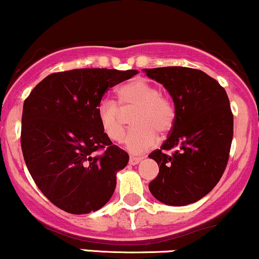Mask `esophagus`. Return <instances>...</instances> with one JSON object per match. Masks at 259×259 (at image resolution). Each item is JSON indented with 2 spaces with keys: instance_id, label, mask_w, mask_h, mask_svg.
<instances>
[{
  "instance_id": "obj_1",
  "label": "esophagus",
  "mask_w": 259,
  "mask_h": 259,
  "mask_svg": "<svg viewBox=\"0 0 259 259\" xmlns=\"http://www.w3.org/2000/svg\"><path fill=\"white\" fill-rule=\"evenodd\" d=\"M142 160H143V158H136V156H131V158H130V164L131 165H137Z\"/></svg>"
}]
</instances>
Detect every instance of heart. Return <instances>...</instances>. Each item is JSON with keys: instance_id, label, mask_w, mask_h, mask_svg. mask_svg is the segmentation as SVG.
<instances>
[{"instance_id": "1", "label": "heart", "mask_w": 259, "mask_h": 259, "mask_svg": "<svg viewBox=\"0 0 259 259\" xmlns=\"http://www.w3.org/2000/svg\"><path fill=\"white\" fill-rule=\"evenodd\" d=\"M132 112L135 128L126 138V148L133 154L143 153L156 143V135L164 137L176 120L172 100L160 94L154 84L136 78L118 89V104L103 99L98 105V118L104 133L112 142H121L127 128L126 115Z\"/></svg>"}]
</instances>
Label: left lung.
Listing matches in <instances>:
<instances>
[{
  "label": "left lung",
  "mask_w": 259,
  "mask_h": 259,
  "mask_svg": "<svg viewBox=\"0 0 259 259\" xmlns=\"http://www.w3.org/2000/svg\"><path fill=\"white\" fill-rule=\"evenodd\" d=\"M144 72L165 87L176 109L166 141L149 154L159 165L149 190L164 204H191L215 187L228 165L234 136L230 101L225 89L199 69L174 66Z\"/></svg>",
  "instance_id": "1"
}]
</instances>
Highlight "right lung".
I'll use <instances>...</instances> for the list:
<instances>
[{"instance_id": "right-lung-1", "label": "right lung", "mask_w": 259, "mask_h": 259, "mask_svg": "<svg viewBox=\"0 0 259 259\" xmlns=\"http://www.w3.org/2000/svg\"><path fill=\"white\" fill-rule=\"evenodd\" d=\"M136 69L80 68L48 75L25 99L20 144L39 190L71 214H88L106 204L116 172L128 154L112 144L98 118V105ZM103 150V154L96 155Z\"/></svg>"}]
</instances>
